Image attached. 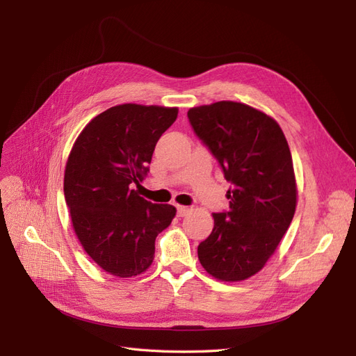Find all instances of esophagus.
I'll use <instances>...</instances> for the list:
<instances>
[{
  "mask_svg": "<svg viewBox=\"0 0 356 356\" xmlns=\"http://www.w3.org/2000/svg\"><path fill=\"white\" fill-rule=\"evenodd\" d=\"M190 212L188 207H182V204H177V213L178 217H186V215Z\"/></svg>",
  "mask_w": 356,
  "mask_h": 356,
  "instance_id": "esophagus-1",
  "label": "esophagus"
}]
</instances>
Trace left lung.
Instances as JSON below:
<instances>
[{"label":"left lung","mask_w":356,"mask_h":356,"mask_svg":"<svg viewBox=\"0 0 356 356\" xmlns=\"http://www.w3.org/2000/svg\"><path fill=\"white\" fill-rule=\"evenodd\" d=\"M187 115L232 184L229 211L212 213L199 261L218 281H245L266 266L294 217L297 184L286 138L275 118L241 102L200 105Z\"/></svg>","instance_id":"8db88e82"}]
</instances>
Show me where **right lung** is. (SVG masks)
<instances>
[{
  "label": "right lung",
  "instance_id": "add662e5",
  "mask_svg": "<svg viewBox=\"0 0 356 356\" xmlns=\"http://www.w3.org/2000/svg\"><path fill=\"white\" fill-rule=\"evenodd\" d=\"M177 106L122 104L96 115L75 139L63 177L72 229L106 273L132 277L154 260V242L174 220L172 204L139 196L154 147Z\"/></svg>",
  "mask_w": 356,
  "mask_h": 356
}]
</instances>
